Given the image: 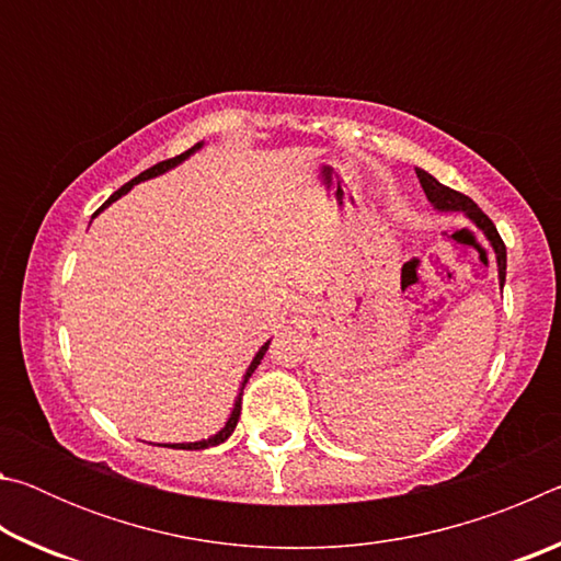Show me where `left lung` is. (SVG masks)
<instances>
[{"mask_svg":"<svg viewBox=\"0 0 561 561\" xmlns=\"http://www.w3.org/2000/svg\"><path fill=\"white\" fill-rule=\"evenodd\" d=\"M417 180H421V185L425 190V197H428L431 205L435 207L438 213H462L468 217L470 222H474L478 230H482V234L488 237V242L492 244V250H495V257H497V277H500V289L505 287V274H507V250H505V242H502V237L497 234V227L492 225L490 217L480 210L478 205H474L468 195L458 193V190H453L448 185H443L435 180L428 170H421L415 168Z\"/></svg>","mask_w":561,"mask_h":561,"instance_id":"obj_1","label":"left lung"}]
</instances>
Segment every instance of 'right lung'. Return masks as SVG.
<instances>
[{"label":"right lung","instance_id":"obj_1","mask_svg":"<svg viewBox=\"0 0 561 561\" xmlns=\"http://www.w3.org/2000/svg\"><path fill=\"white\" fill-rule=\"evenodd\" d=\"M203 146H205V144H197V146H193V148H190V150H185V153H180V156H175V158L163 160V163H158V165H153V168L144 170V173H140L138 178H133L130 183H126V185H123L121 190H116V193H113V195L108 197V201L99 207L96 213H93V217H96L99 213L106 210V207H108L111 203H116L118 197L126 195L133 185H138V183H144V180H150V178H158V175L168 173V170H173L175 165L183 163V160H187L190 156L195 153V150H201ZM267 348H270V341H264V346H260L257 354H254L252 364L247 366V371H244V376H242V383H240V393H237L234 403H232V411H230V415H227V421H225L222 428L217 431L215 435H210V438H205V440H195V443H173V445H168V448H180V450H205V448H213V445H220V443H225L227 438H230V435H232V433H234V428H237V421H240V411H242V391H244V383L250 381V376H252L254 371H257L260 360L264 358V354H267Z\"/></svg>","mask_w":561,"mask_h":561}]
</instances>
